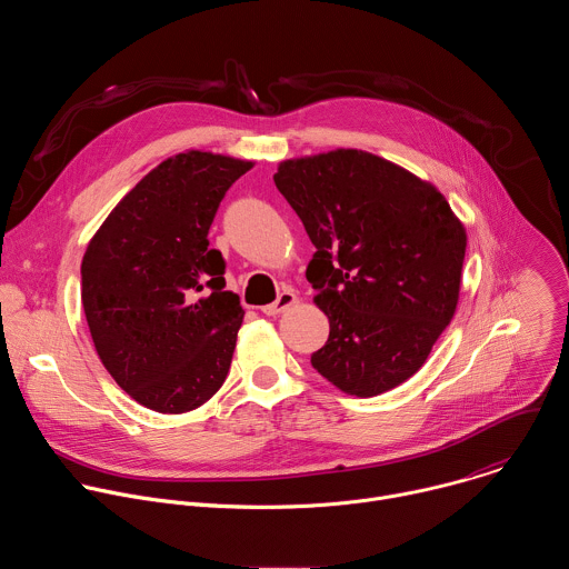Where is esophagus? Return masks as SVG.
<instances>
[{
  "label": "esophagus",
  "mask_w": 569,
  "mask_h": 569,
  "mask_svg": "<svg viewBox=\"0 0 569 569\" xmlns=\"http://www.w3.org/2000/svg\"><path fill=\"white\" fill-rule=\"evenodd\" d=\"M297 301V295L292 292V290H283L279 297H277V301L274 303H268V306H263L261 310L266 312V315H279V312H283V310H288L292 303Z\"/></svg>",
  "instance_id": "34e87169"
}]
</instances>
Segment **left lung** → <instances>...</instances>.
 <instances>
[{
  "label": "left lung",
  "mask_w": 569,
  "mask_h": 569,
  "mask_svg": "<svg viewBox=\"0 0 569 569\" xmlns=\"http://www.w3.org/2000/svg\"><path fill=\"white\" fill-rule=\"evenodd\" d=\"M274 184L317 250L306 279L331 333L312 367L362 398L412 378L459 301L466 229L448 200L353 148L286 159Z\"/></svg>",
  "instance_id": "obj_1"
}]
</instances>
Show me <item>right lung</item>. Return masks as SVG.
Listing matches in <instances>:
<instances>
[{
	"instance_id": "add662e5",
	"label": "right lung",
	"mask_w": 569,
	"mask_h": 569,
	"mask_svg": "<svg viewBox=\"0 0 569 569\" xmlns=\"http://www.w3.org/2000/svg\"><path fill=\"white\" fill-rule=\"evenodd\" d=\"M252 161L202 150L152 169L106 218L80 266L97 353L143 408L182 415L224 382L246 310L224 290L209 227Z\"/></svg>"
}]
</instances>
